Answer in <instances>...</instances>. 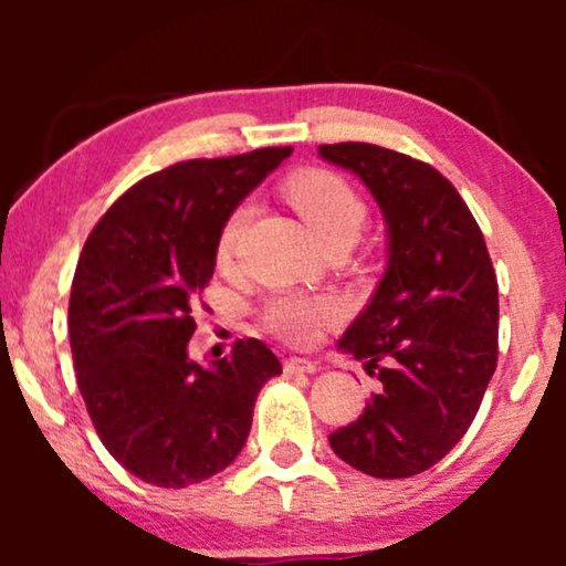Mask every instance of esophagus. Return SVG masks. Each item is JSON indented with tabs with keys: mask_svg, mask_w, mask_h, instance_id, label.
<instances>
[{
	"mask_svg": "<svg viewBox=\"0 0 566 566\" xmlns=\"http://www.w3.org/2000/svg\"><path fill=\"white\" fill-rule=\"evenodd\" d=\"M283 370L289 376H301V374H316L319 366H316V363H312V360H306V358H289L283 363Z\"/></svg>",
	"mask_w": 566,
	"mask_h": 566,
	"instance_id": "obj_1",
	"label": "esophagus"
}]
</instances>
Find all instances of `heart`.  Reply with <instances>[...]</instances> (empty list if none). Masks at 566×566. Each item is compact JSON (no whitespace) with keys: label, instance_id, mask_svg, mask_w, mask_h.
<instances>
[{"label":"heart","instance_id":"b5f03b06","mask_svg":"<svg viewBox=\"0 0 566 566\" xmlns=\"http://www.w3.org/2000/svg\"><path fill=\"white\" fill-rule=\"evenodd\" d=\"M289 200L301 213L312 234L319 239L322 247H329L339 239H358L363 221H366V206L358 192L347 185L343 177L324 172V169H308L289 182ZM252 216V203H239L229 219L223 221L216 258L229 262L234 254L239 237ZM265 324L270 332L283 337L285 343L306 345L312 343L324 324L337 322L343 316V306L332 296H301V293H281L265 306Z\"/></svg>","mask_w":566,"mask_h":566}]
</instances>
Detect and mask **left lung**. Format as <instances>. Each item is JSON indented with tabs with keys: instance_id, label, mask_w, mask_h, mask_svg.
Segmentation results:
<instances>
[{
	"instance_id": "8db88e82",
	"label": "left lung",
	"mask_w": 566,
	"mask_h": 566,
	"mask_svg": "<svg viewBox=\"0 0 566 566\" xmlns=\"http://www.w3.org/2000/svg\"><path fill=\"white\" fill-rule=\"evenodd\" d=\"M319 157L370 190L386 223V270L339 350L381 386L329 436L376 479L428 471L463 438L497 368V277L482 229L438 169L376 144H322Z\"/></svg>"
}]
</instances>
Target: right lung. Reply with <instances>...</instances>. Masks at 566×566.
I'll use <instances>...</instances> for the list:
<instances>
[{"label": "right lung", "instance_id": "obj_1", "mask_svg": "<svg viewBox=\"0 0 566 566\" xmlns=\"http://www.w3.org/2000/svg\"><path fill=\"white\" fill-rule=\"evenodd\" d=\"M291 151L190 159L144 177L84 244L69 298L76 384L103 446L146 484L182 490L227 469L260 389L281 376L260 339H239L211 366L188 343L223 221Z\"/></svg>", "mask_w": 566, "mask_h": 566}]
</instances>
